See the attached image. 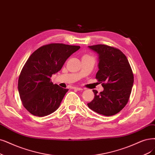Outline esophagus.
Returning <instances> with one entry per match:
<instances>
[{
	"label": "esophagus",
	"mask_w": 155,
	"mask_h": 155,
	"mask_svg": "<svg viewBox=\"0 0 155 155\" xmlns=\"http://www.w3.org/2000/svg\"><path fill=\"white\" fill-rule=\"evenodd\" d=\"M73 89L77 90V91H82L83 90V89L81 88V87H74Z\"/></svg>",
	"instance_id": "esophagus-1"
}]
</instances>
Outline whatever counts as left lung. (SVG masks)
I'll list each match as a JSON object with an SVG mask.
<instances>
[{"mask_svg": "<svg viewBox=\"0 0 155 155\" xmlns=\"http://www.w3.org/2000/svg\"><path fill=\"white\" fill-rule=\"evenodd\" d=\"M98 56L96 78L104 91L87 105L90 109L106 116L115 115L127 105L134 84V74L126 55L119 49L105 45L88 46Z\"/></svg>", "mask_w": 155, "mask_h": 155, "instance_id": "obj_1", "label": "left lung"}]
</instances>
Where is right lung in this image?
Segmentation results:
<instances>
[{"label":"right lung","instance_id":"add662e5","mask_svg":"<svg viewBox=\"0 0 155 155\" xmlns=\"http://www.w3.org/2000/svg\"><path fill=\"white\" fill-rule=\"evenodd\" d=\"M79 46L51 43L39 48L28 57L18 78V89L22 104L32 115L43 117L60 106L68 89L50 81Z\"/></svg>","mask_w":155,"mask_h":155}]
</instances>
